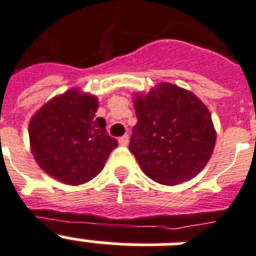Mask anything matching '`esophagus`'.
I'll use <instances>...</instances> for the list:
<instances>
[{"label": "esophagus", "mask_w": 256, "mask_h": 256, "mask_svg": "<svg viewBox=\"0 0 256 256\" xmlns=\"http://www.w3.org/2000/svg\"><path fill=\"white\" fill-rule=\"evenodd\" d=\"M118 143H120L121 146H128V135L124 134V135H122V136H120V138H118Z\"/></svg>", "instance_id": "34e87169"}]
</instances>
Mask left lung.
<instances>
[{
    "mask_svg": "<svg viewBox=\"0 0 256 256\" xmlns=\"http://www.w3.org/2000/svg\"><path fill=\"white\" fill-rule=\"evenodd\" d=\"M136 124L128 148L146 176L161 184L195 177L214 151L216 132L207 106L191 92L160 83L134 98Z\"/></svg>",
    "mask_w": 256,
    "mask_h": 256,
    "instance_id": "obj_1",
    "label": "left lung"
}]
</instances>
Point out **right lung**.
I'll use <instances>...</instances> for the list:
<instances>
[{
  "label": "right lung",
  "instance_id": "1",
  "mask_svg": "<svg viewBox=\"0 0 256 256\" xmlns=\"http://www.w3.org/2000/svg\"><path fill=\"white\" fill-rule=\"evenodd\" d=\"M95 96L75 88L57 96L32 117L28 134L34 158L52 177L68 184L91 181L118 146L96 118Z\"/></svg>",
  "mask_w": 256,
  "mask_h": 256
}]
</instances>
